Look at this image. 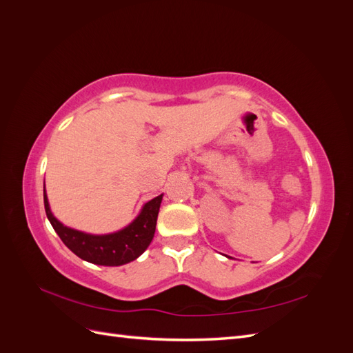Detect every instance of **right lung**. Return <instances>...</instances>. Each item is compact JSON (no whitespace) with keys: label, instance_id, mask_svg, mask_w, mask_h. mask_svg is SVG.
<instances>
[{"label":"right lung","instance_id":"add662e5","mask_svg":"<svg viewBox=\"0 0 353 353\" xmlns=\"http://www.w3.org/2000/svg\"><path fill=\"white\" fill-rule=\"evenodd\" d=\"M160 203H162V194L145 203L140 215L122 231L108 236H91L68 228L52 216L44 190L47 218L61 241L81 259L104 266L125 265L144 253L154 237Z\"/></svg>","mask_w":353,"mask_h":353}]
</instances>
